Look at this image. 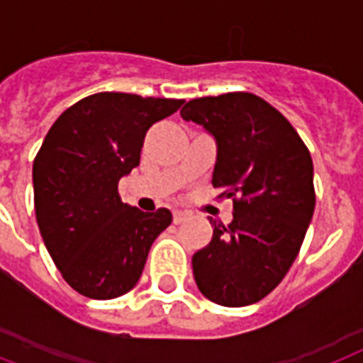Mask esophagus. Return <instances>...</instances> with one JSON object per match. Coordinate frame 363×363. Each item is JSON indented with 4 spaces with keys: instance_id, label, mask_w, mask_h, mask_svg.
Returning a JSON list of instances; mask_svg holds the SVG:
<instances>
[{
    "instance_id": "obj_1",
    "label": "esophagus",
    "mask_w": 363,
    "mask_h": 363,
    "mask_svg": "<svg viewBox=\"0 0 363 363\" xmlns=\"http://www.w3.org/2000/svg\"><path fill=\"white\" fill-rule=\"evenodd\" d=\"M186 216H188L186 211H181V209L173 211V222H175V224H181V222L186 220Z\"/></svg>"
}]
</instances>
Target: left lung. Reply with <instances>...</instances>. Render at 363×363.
<instances>
[{"label":"left lung","instance_id":"obj_1","mask_svg":"<svg viewBox=\"0 0 363 363\" xmlns=\"http://www.w3.org/2000/svg\"><path fill=\"white\" fill-rule=\"evenodd\" d=\"M215 139L213 186L233 198L228 226L213 220V239L192 256L205 298L245 307L265 298L294 264L315 213L313 160L298 131L258 96L198 98L181 109Z\"/></svg>","mask_w":363,"mask_h":363}]
</instances>
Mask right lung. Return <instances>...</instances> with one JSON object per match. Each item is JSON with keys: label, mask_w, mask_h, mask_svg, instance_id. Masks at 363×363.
<instances>
[{"label": "right lung", "mask_w": 363, "mask_h": 363, "mask_svg": "<svg viewBox=\"0 0 363 363\" xmlns=\"http://www.w3.org/2000/svg\"><path fill=\"white\" fill-rule=\"evenodd\" d=\"M184 99L99 92L64 111L33 162V201L50 258L73 290L92 299L130 292L169 209L122 203L118 181L139 165L145 133Z\"/></svg>", "instance_id": "add662e5"}]
</instances>
